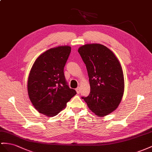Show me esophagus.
I'll list each match as a JSON object with an SVG mask.
<instances>
[{
	"instance_id": "esophagus-1",
	"label": "esophagus",
	"mask_w": 152,
	"mask_h": 152,
	"mask_svg": "<svg viewBox=\"0 0 152 152\" xmlns=\"http://www.w3.org/2000/svg\"><path fill=\"white\" fill-rule=\"evenodd\" d=\"M76 91L77 92V94H80V87H77V88H76Z\"/></svg>"
}]
</instances>
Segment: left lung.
<instances>
[{
  "mask_svg": "<svg viewBox=\"0 0 152 152\" xmlns=\"http://www.w3.org/2000/svg\"><path fill=\"white\" fill-rule=\"evenodd\" d=\"M78 53L86 65L91 92L83 99L96 115L103 117L115 110L124 91L123 71L110 49L100 44L81 46Z\"/></svg>",
  "mask_w": 152,
  "mask_h": 152,
  "instance_id": "left-lung-1",
  "label": "left lung"
}]
</instances>
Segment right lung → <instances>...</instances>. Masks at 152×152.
Instances as JSON below:
<instances>
[{
	"label": "right lung",
	"instance_id": "obj_1",
	"mask_svg": "<svg viewBox=\"0 0 152 152\" xmlns=\"http://www.w3.org/2000/svg\"><path fill=\"white\" fill-rule=\"evenodd\" d=\"M71 48L61 45L42 53L33 64L28 80V96L39 113L56 115L76 92L65 81L64 69Z\"/></svg>",
	"mask_w": 152,
	"mask_h": 152
}]
</instances>
